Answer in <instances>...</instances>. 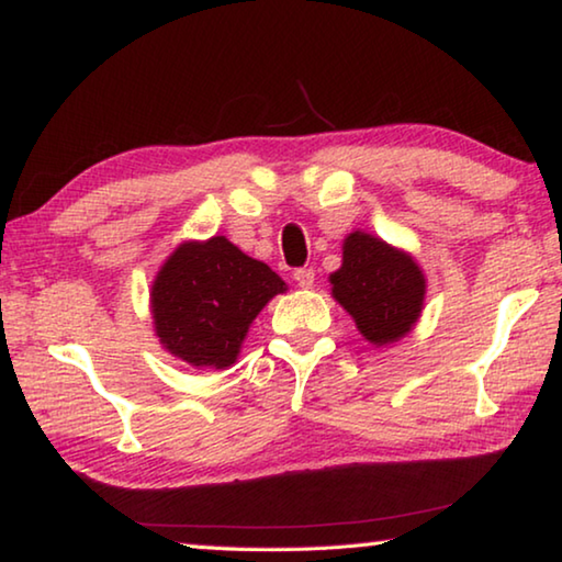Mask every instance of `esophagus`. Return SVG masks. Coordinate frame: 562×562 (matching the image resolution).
I'll return each mask as SVG.
<instances>
[{"instance_id":"esophagus-1","label":"esophagus","mask_w":562,"mask_h":562,"mask_svg":"<svg viewBox=\"0 0 562 562\" xmlns=\"http://www.w3.org/2000/svg\"><path fill=\"white\" fill-rule=\"evenodd\" d=\"M294 282H297L302 290H310L312 284H315V270H312V268L294 270Z\"/></svg>"}]
</instances>
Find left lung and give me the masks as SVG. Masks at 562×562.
Returning a JSON list of instances; mask_svg holds the SVG:
<instances>
[{"instance_id": "obj_1", "label": "left lung", "mask_w": 562, "mask_h": 562, "mask_svg": "<svg viewBox=\"0 0 562 562\" xmlns=\"http://www.w3.org/2000/svg\"><path fill=\"white\" fill-rule=\"evenodd\" d=\"M331 294L374 345L404 337L424 304V274L408 255L367 233L345 240V260L331 274Z\"/></svg>"}]
</instances>
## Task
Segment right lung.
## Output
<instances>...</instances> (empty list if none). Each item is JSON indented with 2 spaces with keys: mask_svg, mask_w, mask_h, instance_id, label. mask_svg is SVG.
<instances>
[{
  "mask_svg": "<svg viewBox=\"0 0 562 562\" xmlns=\"http://www.w3.org/2000/svg\"><path fill=\"white\" fill-rule=\"evenodd\" d=\"M284 282L225 237L186 243L154 282V325L170 355L193 367H231L250 322Z\"/></svg>",
  "mask_w": 562,
  "mask_h": 562,
  "instance_id": "obj_1",
  "label": "right lung"
}]
</instances>
